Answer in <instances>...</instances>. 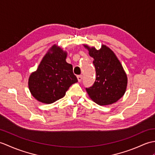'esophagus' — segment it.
Listing matches in <instances>:
<instances>
[{
  "instance_id": "1",
  "label": "esophagus",
  "mask_w": 155,
  "mask_h": 155,
  "mask_svg": "<svg viewBox=\"0 0 155 155\" xmlns=\"http://www.w3.org/2000/svg\"><path fill=\"white\" fill-rule=\"evenodd\" d=\"M77 79L78 81V82H81L82 81V79H83V76H82V75H78L77 76Z\"/></svg>"
}]
</instances>
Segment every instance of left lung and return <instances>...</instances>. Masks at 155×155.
Returning <instances> with one entry per match:
<instances>
[{"instance_id": "1", "label": "left lung", "mask_w": 155, "mask_h": 155, "mask_svg": "<svg viewBox=\"0 0 155 155\" xmlns=\"http://www.w3.org/2000/svg\"><path fill=\"white\" fill-rule=\"evenodd\" d=\"M94 58L96 79L91 87L86 88L91 99L98 104H111L123 96L127 77L120 61L109 48L103 45L100 50L84 46Z\"/></svg>"}]
</instances>
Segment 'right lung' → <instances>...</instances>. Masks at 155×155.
I'll use <instances>...</instances> for the list:
<instances>
[{"label": "right lung", "mask_w": 155, "mask_h": 155, "mask_svg": "<svg viewBox=\"0 0 155 155\" xmlns=\"http://www.w3.org/2000/svg\"><path fill=\"white\" fill-rule=\"evenodd\" d=\"M67 52L54 45L42 58L37 70L29 77L28 87L36 99L51 104L63 97L78 82L72 66L66 62Z\"/></svg>", "instance_id": "1"}]
</instances>
